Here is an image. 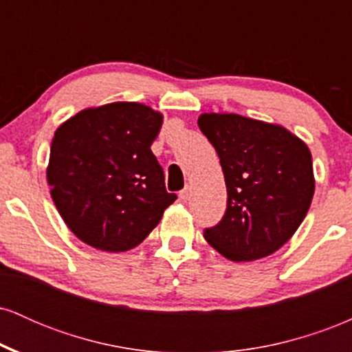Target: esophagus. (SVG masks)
<instances>
[{
	"instance_id": "esophagus-1",
	"label": "esophagus",
	"mask_w": 352,
	"mask_h": 352,
	"mask_svg": "<svg viewBox=\"0 0 352 352\" xmlns=\"http://www.w3.org/2000/svg\"><path fill=\"white\" fill-rule=\"evenodd\" d=\"M179 197L182 201H187L190 199V187H185L184 190H182V192L179 193Z\"/></svg>"
}]
</instances>
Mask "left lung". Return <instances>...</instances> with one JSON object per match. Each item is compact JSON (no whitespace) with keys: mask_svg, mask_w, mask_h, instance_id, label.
<instances>
[{"mask_svg":"<svg viewBox=\"0 0 352 352\" xmlns=\"http://www.w3.org/2000/svg\"><path fill=\"white\" fill-rule=\"evenodd\" d=\"M227 184V210L204 236L232 261L280 250L300 228L314 195L311 152L285 127L238 114H201Z\"/></svg>","mask_w":352,"mask_h":352,"instance_id":"left-lung-1","label":"left lung"}]
</instances>
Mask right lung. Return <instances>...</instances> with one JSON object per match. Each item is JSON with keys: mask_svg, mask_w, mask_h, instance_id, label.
<instances>
[{"mask_svg": "<svg viewBox=\"0 0 352 352\" xmlns=\"http://www.w3.org/2000/svg\"><path fill=\"white\" fill-rule=\"evenodd\" d=\"M164 117L139 102L84 109L54 132L47 184L64 223L92 248L127 252L177 200L151 151Z\"/></svg>", "mask_w": 352, "mask_h": 352, "instance_id": "1", "label": "right lung"}]
</instances>
